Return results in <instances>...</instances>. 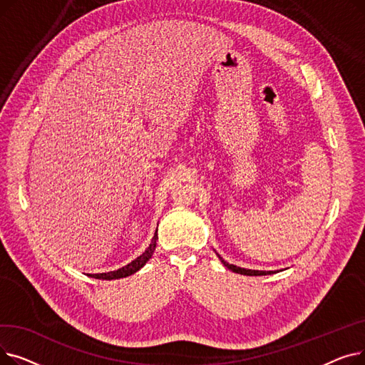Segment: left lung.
Here are the masks:
<instances>
[{"instance_id":"1","label":"left lung","mask_w":365,"mask_h":365,"mask_svg":"<svg viewBox=\"0 0 365 365\" xmlns=\"http://www.w3.org/2000/svg\"><path fill=\"white\" fill-rule=\"evenodd\" d=\"M217 255V253H216ZM217 257L220 259V262L227 267L229 271H232L235 274H241V275H248V277H259V275H272V274H277L279 271H256V269H245V267H240V266H235V264H231L225 262L220 255H217Z\"/></svg>"}]
</instances>
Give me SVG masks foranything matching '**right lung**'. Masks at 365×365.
<instances>
[{
    "label": "right lung",
    "mask_w": 365,
    "mask_h": 365,
    "mask_svg": "<svg viewBox=\"0 0 365 365\" xmlns=\"http://www.w3.org/2000/svg\"><path fill=\"white\" fill-rule=\"evenodd\" d=\"M157 241H158V234L155 231V234H153V238H152L149 247L146 248V250L139 257H136L133 262H130L128 264L120 267V269H117V271L103 272V274H88V277L96 278V279H108V281H110V279H120V278H125V277L133 275L134 272H138L139 269H142V267L146 264V262L152 257L153 252H155Z\"/></svg>",
    "instance_id": "add662e5"
}]
</instances>
